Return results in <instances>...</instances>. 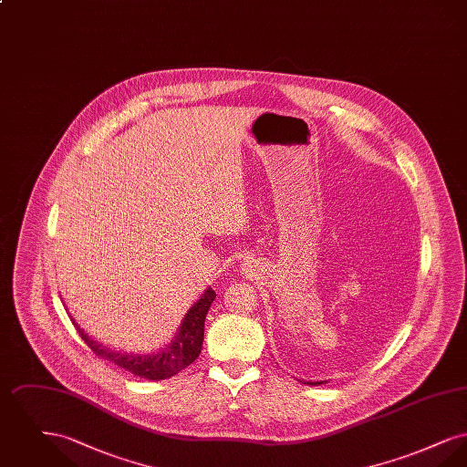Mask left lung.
Masks as SVG:
<instances>
[{
  "label": "left lung",
  "instance_id": "left-lung-1",
  "mask_svg": "<svg viewBox=\"0 0 467 467\" xmlns=\"http://www.w3.org/2000/svg\"><path fill=\"white\" fill-rule=\"evenodd\" d=\"M305 383H308V385H320L322 381H305Z\"/></svg>",
  "mask_w": 467,
  "mask_h": 467
}]
</instances>
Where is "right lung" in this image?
<instances>
[{"mask_svg": "<svg viewBox=\"0 0 467 467\" xmlns=\"http://www.w3.org/2000/svg\"><path fill=\"white\" fill-rule=\"evenodd\" d=\"M213 299H215V292L206 289V292L201 296L200 301L187 311L171 345L150 356H130V354L113 352L110 348L92 341L75 322L73 324L94 356L109 360L117 368H122L124 371H130L134 377L145 378V379H166V378L175 377L200 357L202 334H204V318Z\"/></svg>", "mask_w": 467, "mask_h": 467, "instance_id": "1", "label": "right lung"}]
</instances>
